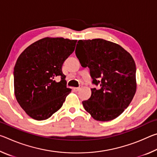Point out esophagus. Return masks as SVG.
I'll return each mask as SVG.
<instances>
[{"mask_svg":"<svg viewBox=\"0 0 157 157\" xmlns=\"http://www.w3.org/2000/svg\"><path fill=\"white\" fill-rule=\"evenodd\" d=\"M80 89H81L80 87H78V88H73V90L75 91H79Z\"/></svg>","mask_w":157,"mask_h":157,"instance_id":"obj_1","label":"esophagus"}]
</instances>
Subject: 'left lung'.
Listing matches in <instances>:
<instances>
[{"instance_id":"obj_1","label":"left lung","mask_w":157,"mask_h":157,"mask_svg":"<svg viewBox=\"0 0 157 157\" xmlns=\"http://www.w3.org/2000/svg\"><path fill=\"white\" fill-rule=\"evenodd\" d=\"M75 55L83 67H89L92 83L84 109L98 121L113 120L129 105L136 91V64L120 45L102 39L79 40ZM78 46V44H77ZM77 48V47H76Z\"/></svg>"}]
</instances>
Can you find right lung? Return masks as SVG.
<instances>
[{"label": "right lung", "instance_id": "add662e5", "mask_svg": "<svg viewBox=\"0 0 157 157\" xmlns=\"http://www.w3.org/2000/svg\"><path fill=\"white\" fill-rule=\"evenodd\" d=\"M76 43L62 37H46L26 48L18 57L14 68V95L32 118L46 120L62 107L71 89L66 87L62 67Z\"/></svg>", "mask_w": 157, "mask_h": 157}]
</instances>
